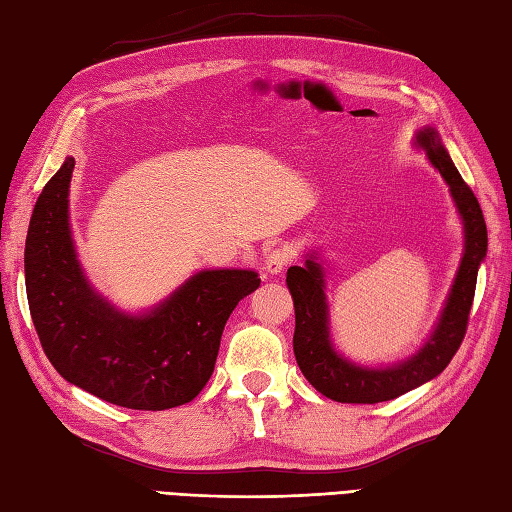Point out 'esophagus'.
I'll return each mask as SVG.
<instances>
[{
  "instance_id": "obj_1",
  "label": "esophagus",
  "mask_w": 512,
  "mask_h": 512,
  "mask_svg": "<svg viewBox=\"0 0 512 512\" xmlns=\"http://www.w3.org/2000/svg\"><path fill=\"white\" fill-rule=\"evenodd\" d=\"M292 262V250L288 246H277L266 255V270L270 275L284 273V268Z\"/></svg>"
}]
</instances>
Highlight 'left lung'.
Segmentation results:
<instances>
[{
  "label": "left lung",
  "mask_w": 512,
  "mask_h": 512,
  "mask_svg": "<svg viewBox=\"0 0 512 512\" xmlns=\"http://www.w3.org/2000/svg\"><path fill=\"white\" fill-rule=\"evenodd\" d=\"M418 143L427 149L431 165L451 187V195L464 220L466 244L464 257L451 288V295L436 332L422 350L409 361L389 369H367L347 363L332 350L328 330V303L323 295V273L314 259H306V266H290L286 284L295 301V347L297 365L308 378V383L321 391L325 398L336 402H361L374 405L407 394L427 380L436 378L451 363L460 350L466 328H469L471 306L477 284V266L486 255L488 237L486 222L475 193L455 169L447 149L442 147L433 129L418 134Z\"/></svg>",
  "instance_id": "obj_1"
}]
</instances>
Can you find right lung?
Wrapping results in <instances>:
<instances>
[{
	"mask_svg": "<svg viewBox=\"0 0 512 512\" xmlns=\"http://www.w3.org/2000/svg\"><path fill=\"white\" fill-rule=\"evenodd\" d=\"M74 158L43 187L26 235V292L43 352L68 383L112 405L162 411L209 383L224 325L259 286L253 270H204L143 317L103 301L76 262L68 226Z\"/></svg>",
	"mask_w": 512,
	"mask_h": 512,
	"instance_id": "1",
	"label": "right lung"
}]
</instances>
